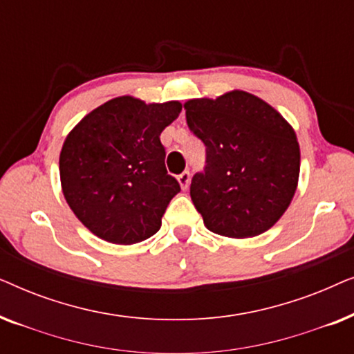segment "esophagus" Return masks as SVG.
I'll use <instances>...</instances> for the list:
<instances>
[{"mask_svg": "<svg viewBox=\"0 0 354 354\" xmlns=\"http://www.w3.org/2000/svg\"><path fill=\"white\" fill-rule=\"evenodd\" d=\"M190 172L188 171H185V172H182L180 176L177 177V180H178V183H180V187H182V190H187L188 188V185H190Z\"/></svg>", "mask_w": 354, "mask_h": 354, "instance_id": "obj_1", "label": "esophagus"}]
</instances>
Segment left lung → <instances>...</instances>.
Masks as SVG:
<instances>
[{"label": "left lung", "mask_w": 354, "mask_h": 354, "mask_svg": "<svg viewBox=\"0 0 354 354\" xmlns=\"http://www.w3.org/2000/svg\"><path fill=\"white\" fill-rule=\"evenodd\" d=\"M188 129L205 143V172L190 196L214 234L248 239L269 230L297 192L299 145L287 120L258 96L234 90L183 104Z\"/></svg>", "instance_id": "1"}]
</instances>
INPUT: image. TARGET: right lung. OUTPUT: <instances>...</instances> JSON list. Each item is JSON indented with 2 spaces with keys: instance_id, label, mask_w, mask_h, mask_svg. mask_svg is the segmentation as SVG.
Masks as SVG:
<instances>
[{
  "instance_id": "obj_1",
  "label": "right lung",
  "mask_w": 354,
  "mask_h": 354,
  "mask_svg": "<svg viewBox=\"0 0 354 354\" xmlns=\"http://www.w3.org/2000/svg\"><path fill=\"white\" fill-rule=\"evenodd\" d=\"M180 111L178 101L147 104L119 96L71 130L59 156L62 193L91 234L133 245L161 229L180 185L167 174L159 135Z\"/></svg>"
}]
</instances>
